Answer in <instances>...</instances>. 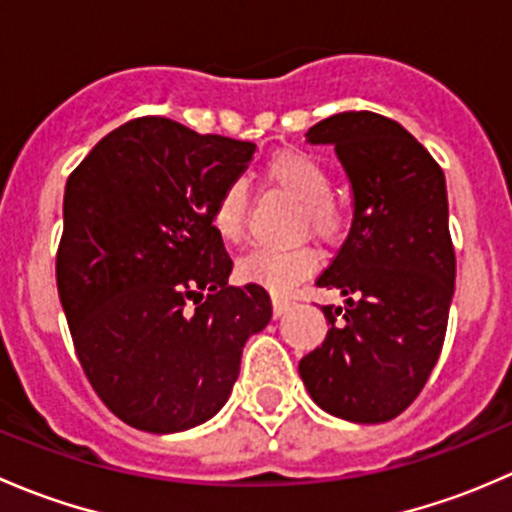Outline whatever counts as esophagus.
I'll list each match as a JSON object with an SVG mask.
<instances>
[{
    "label": "esophagus",
    "instance_id": "34e87169",
    "mask_svg": "<svg viewBox=\"0 0 512 512\" xmlns=\"http://www.w3.org/2000/svg\"><path fill=\"white\" fill-rule=\"evenodd\" d=\"M292 299L289 297H282V294H275V297H272V307H275V314L277 317H282V314L287 312L289 307H292Z\"/></svg>",
    "mask_w": 512,
    "mask_h": 512
}]
</instances>
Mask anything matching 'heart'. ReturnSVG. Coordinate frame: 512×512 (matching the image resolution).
<instances>
[{
  "mask_svg": "<svg viewBox=\"0 0 512 512\" xmlns=\"http://www.w3.org/2000/svg\"><path fill=\"white\" fill-rule=\"evenodd\" d=\"M265 180L302 205L299 225L319 240H337L342 235L344 210L332 198V175L317 158L302 151H282L265 165ZM247 190L240 180L225 185L213 208V227L225 242H237L245 232ZM317 260L309 247H260L237 262V277L255 282L272 292H287L314 270Z\"/></svg>",
  "mask_w": 512,
  "mask_h": 512,
  "instance_id": "1",
  "label": "heart"
}]
</instances>
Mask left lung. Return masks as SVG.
Segmentation results:
<instances>
[{
	"instance_id": "obj_1",
	"label": "left lung",
	"mask_w": 512,
	"mask_h": 512,
	"mask_svg": "<svg viewBox=\"0 0 512 512\" xmlns=\"http://www.w3.org/2000/svg\"><path fill=\"white\" fill-rule=\"evenodd\" d=\"M307 141L334 146L354 193V220L317 287L329 332L299 361L309 396L354 423L391 421L421 394L446 337L456 285L443 170L401 123L371 111L319 121Z\"/></svg>"
}]
</instances>
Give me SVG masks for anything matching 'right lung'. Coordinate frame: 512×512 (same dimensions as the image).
Listing matches in <instances>:
<instances>
[{
  "mask_svg": "<svg viewBox=\"0 0 512 512\" xmlns=\"http://www.w3.org/2000/svg\"><path fill=\"white\" fill-rule=\"evenodd\" d=\"M255 143L143 116L91 148L64 190L56 287L98 399L138 431L178 433L225 406L245 342L272 319L262 285H227L213 227Z\"/></svg>",
  "mask_w": 512,
  "mask_h": 512,
  "instance_id": "add662e5",
  "label": "right lung"
}]
</instances>
